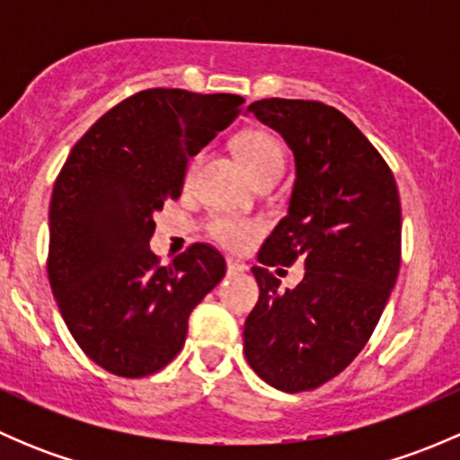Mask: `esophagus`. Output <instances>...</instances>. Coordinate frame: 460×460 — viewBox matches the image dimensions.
Segmentation results:
<instances>
[{"label":"esophagus","instance_id":"34e87169","mask_svg":"<svg viewBox=\"0 0 460 460\" xmlns=\"http://www.w3.org/2000/svg\"><path fill=\"white\" fill-rule=\"evenodd\" d=\"M247 264L244 262H240V260H235V258H226V271L229 273H244L247 271Z\"/></svg>","mask_w":460,"mask_h":460}]
</instances>
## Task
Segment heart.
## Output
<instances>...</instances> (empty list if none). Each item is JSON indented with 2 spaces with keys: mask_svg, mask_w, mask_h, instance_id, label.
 Wrapping results in <instances>:
<instances>
[{
  "mask_svg": "<svg viewBox=\"0 0 460 460\" xmlns=\"http://www.w3.org/2000/svg\"><path fill=\"white\" fill-rule=\"evenodd\" d=\"M238 155L243 160L244 169L252 173L253 180L262 178L267 173H282L285 169V151L282 144L273 133L253 128L240 136L238 140ZM198 157H193L187 166V182H191L193 173L198 169ZM208 235L216 240L220 247L240 252L247 247L253 238L260 234V222L252 217L235 216V213H216L207 225Z\"/></svg>",
  "mask_w": 460,
  "mask_h": 460,
  "instance_id": "obj_1",
  "label": "heart"
}]
</instances>
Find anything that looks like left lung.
I'll return each mask as SVG.
<instances>
[{"mask_svg":"<svg viewBox=\"0 0 460 460\" xmlns=\"http://www.w3.org/2000/svg\"><path fill=\"white\" fill-rule=\"evenodd\" d=\"M247 111L289 144L296 182L252 269L260 298L244 356L271 387L307 392L341 374L378 324L401 269V198L383 155L333 106L269 97ZM296 259L308 271L282 295L270 267Z\"/></svg>","mask_w":460,"mask_h":460,"instance_id":"8db88e82","label":"left lung"}]
</instances>
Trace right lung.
<instances>
[{
    "label": "right lung",
    "instance_id": "right-lung-1",
    "mask_svg": "<svg viewBox=\"0 0 460 460\" xmlns=\"http://www.w3.org/2000/svg\"><path fill=\"white\" fill-rule=\"evenodd\" d=\"M231 93L146 88L106 111L71 148L49 213V280L82 351L106 372L142 378L171 363L189 316L226 264L196 243L162 267L153 213L180 198L187 162L229 127Z\"/></svg>",
    "mask_w": 460,
    "mask_h": 460
}]
</instances>
